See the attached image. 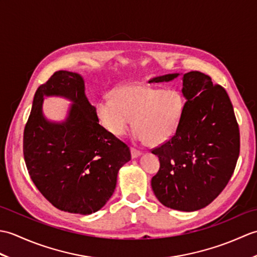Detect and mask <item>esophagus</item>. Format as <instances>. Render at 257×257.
Listing matches in <instances>:
<instances>
[{"instance_id":"obj_1","label":"esophagus","mask_w":257,"mask_h":257,"mask_svg":"<svg viewBox=\"0 0 257 257\" xmlns=\"http://www.w3.org/2000/svg\"><path fill=\"white\" fill-rule=\"evenodd\" d=\"M130 152H132V158H133V159H135V158H137V157H139L141 155V152L139 150H137V149H135V148H130Z\"/></svg>"}]
</instances>
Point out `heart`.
Here are the masks:
<instances>
[{"mask_svg":"<svg viewBox=\"0 0 257 257\" xmlns=\"http://www.w3.org/2000/svg\"><path fill=\"white\" fill-rule=\"evenodd\" d=\"M184 111V99L178 90H165L145 84L114 88L111 99L96 103V113L107 132L116 137L132 125L136 137L148 146H159L173 137Z\"/></svg>","mask_w":257,"mask_h":257,"instance_id":"b5f03b06","label":"heart"}]
</instances>
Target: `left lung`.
I'll list each match as a JSON object with an SVG mask.
<instances>
[{
    "label": "left lung",
    "mask_w": 257,
    "mask_h": 257,
    "mask_svg": "<svg viewBox=\"0 0 257 257\" xmlns=\"http://www.w3.org/2000/svg\"><path fill=\"white\" fill-rule=\"evenodd\" d=\"M179 75L149 83L171 81ZM182 81L183 116L173 137L151 151L160 161L151 187L165 206L192 212L209 205L230 181L239 155V130L222 86L201 72L184 74Z\"/></svg>",
    "instance_id": "8db88e82"
}]
</instances>
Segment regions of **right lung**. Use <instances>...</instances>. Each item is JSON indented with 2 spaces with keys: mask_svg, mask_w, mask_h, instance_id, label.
<instances>
[{
  "mask_svg": "<svg viewBox=\"0 0 257 257\" xmlns=\"http://www.w3.org/2000/svg\"><path fill=\"white\" fill-rule=\"evenodd\" d=\"M45 95L73 102L65 122L44 117ZM23 152L32 181L44 198L58 210L83 215L107 203L119 169L132 159L128 146L99 124L83 77L67 70L54 73L37 88L24 129Z\"/></svg>",
  "mask_w": 257,
  "mask_h": 257,
  "instance_id": "add662e5",
  "label": "right lung"
}]
</instances>
